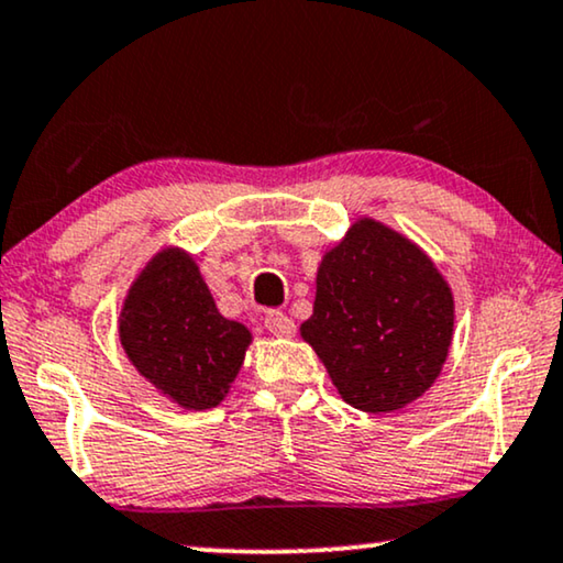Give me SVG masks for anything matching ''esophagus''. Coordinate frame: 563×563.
Listing matches in <instances>:
<instances>
[{
  "label": "esophagus",
  "mask_w": 563,
  "mask_h": 563,
  "mask_svg": "<svg viewBox=\"0 0 563 563\" xmlns=\"http://www.w3.org/2000/svg\"><path fill=\"white\" fill-rule=\"evenodd\" d=\"M265 329L273 336H294L296 324L294 319H288L283 311H269L265 317Z\"/></svg>",
  "instance_id": "obj_1"
}]
</instances>
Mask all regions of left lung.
Segmentation results:
<instances>
[{
    "instance_id": "left-lung-1",
    "label": "left lung",
    "mask_w": 563,
    "mask_h": 563,
    "mask_svg": "<svg viewBox=\"0 0 563 563\" xmlns=\"http://www.w3.org/2000/svg\"><path fill=\"white\" fill-rule=\"evenodd\" d=\"M453 321L451 286L434 262L399 231L357 219L321 257L301 336L350 407L388 415L438 380Z\"/></svg>"
}]
</instances>
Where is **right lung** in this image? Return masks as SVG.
<instances>
[{"label": "right lung", "mask_w": 563, "mask_h": 563, "mask_svg": "<svg viewBox=\"0 0 563 563\" xmlns=\"http://www.w3.org/2000/svg\"><path fill=\"white\" fill-rule=\"evenodd\" d=\"M125 355L156 391L183 409H213L244 363L250 329L221 317L195 260L179 246L156 252L118 319Z\"/></svg>", "instance_id": "add662e5"}]
</instances>
